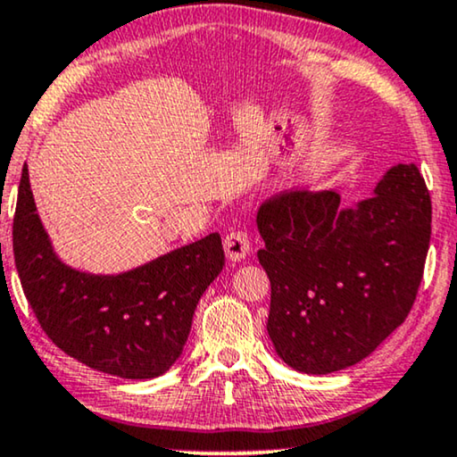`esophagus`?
Instances as JSON below:
<instances>
[{
    "mask_svg": "<svg viewBox=\"0 0 457 457\" xmlns=\"http://www.w3.org/2000/svg\"><path fill=\"white\" fill-rule=\"evenodd\" d=\"M223 248L229 261H242L251 253V240L245 232H229L223 240Z\"/></svg>",
    "mask_w": 457,
    "mask_h": 457,
    "instance_id": "34e87169",
    "label": "esophagus"
}]
</instances>
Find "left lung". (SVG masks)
<instances>
[{
  "label": "left lung",
  "instance_id": "left-lung-1",
  "mask_svg": "<svg viewBox=\"0 0 457 457\" xmlns=\"http://www.w3.org/2000/svg\"><path fill=\"white\" fill-rule=\"evenodd\" d=\"M433 206L413 165L382 175L374 196L286 192L261 204L257 253L270 276L267 332L305 374L355 366L403 324L422 282Z\"/></svg>",
  "mask_w": 457,
  "mask_h": 457
}]
</instances>
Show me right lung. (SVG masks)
<instances>
[{
	"mask_svg": "<svg viewBox=\"0 0 457 457\" xmlns=\"http://www.w3.org/2000/svg\"><path fill=\"white\" fill-rule=\"evenodd\" d=\"M12 240L24 296L47 338L85 366L131 380L156 378L179 360L200 296L225 263L215 232L117 276L79 271L54 253L27 165Z\"/></svg>",
	"mask_w": 457,
	"mask_h": 457,
	"instance_id": "add662e5",
	"label": "right lung"
}]
</instances>
